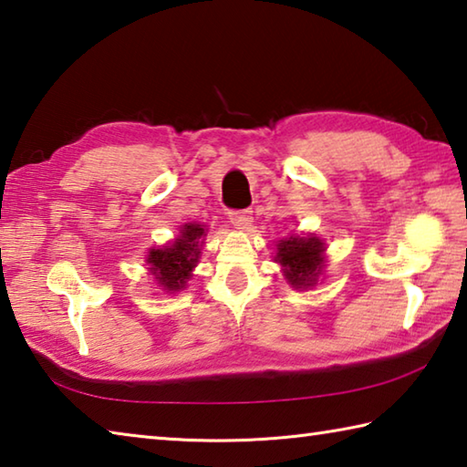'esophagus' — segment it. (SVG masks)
Segmentation results:
<instances>
[{
  "label": "esophagus",
  "instance_id": "obj_1",
  "mask_svg": "<svg viewBox=\"0 0 467 467\" xmlns=\"http://www.w3.org/2000/svg\"><path fill=\"white\" fill-rule=\"evenodd\" d=\"M231 223L234 228H239V231H247V228H251V224H253L251 210L231 212Z\"/></svg>",
  "mask_w": 467,
  "mask_h": 467
}]
</instances>
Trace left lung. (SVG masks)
<instances>
[{
	"label": "left lung",
	"instance_id": "8db88e82",
	"mask_svg": "<svg viewBox=\"0 0 467 467\" xmlns=\"http://www.w3.org/2000/svg\"><path fill=\"white\" fill-rule=\"evenodd\" d=\"M275 261L282 265L287 284L306 290L318 282L325 269V243L315 234H290L277 243Z\"/></svg>",
	"mask_w": 467,
	"mask_h": 467
}]
</instances>
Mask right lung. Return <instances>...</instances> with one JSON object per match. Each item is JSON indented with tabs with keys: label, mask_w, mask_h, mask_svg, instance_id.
I'll return each mask as SVG.
<instances>
[{
	"label": "right lung",
	"mask_w": 467,
	"mask_h": 467,
	"mask_svg": "<svg viewBox=\"0 0 467 467\" xmlns=\"http://www.w3.org/2000/svg\"><path fill=\"white\" fill-rule=\"evenodd\" d=\"M204 224L188 223L180 228V234L163 249H150L147 255L149 271L157 285L167 294H175L188 285L193 267L198 265L202 244H204Z\"/></svg>",
	"instance_id": "right-lung-1"
}]
</instances>
